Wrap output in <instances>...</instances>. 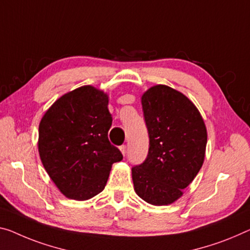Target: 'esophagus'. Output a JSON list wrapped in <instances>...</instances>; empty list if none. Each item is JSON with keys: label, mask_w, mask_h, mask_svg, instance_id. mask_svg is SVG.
I'll return each instance as SVG.
<instances>
[{"label": "esophagus", "mask_w": 250, "mask_h": 250, "mask_svg": "<svg viewBox=\"0 0 250 250\" xmlns=\"http://www.w3.org/2000/svg\"><path fill=\"white\" fill-rule=\"evenodd\" d=\"M120 149H121V152H122L123 155L126 154V145H122V146L120 147Z\"/></svg>", "instance_id": "obj_1"}]
</instances>
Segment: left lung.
<instances>
[{"label": "left lung", "instance_id": "8db88e82", "mask_svg": "<svg viewBox=\"0 0 250 250\" xmlns=\"http://www.w3.org/2000/svg\"><path fill=\"white\" fill-rule=\"evenodd\" d=\"M148 129L145 162L132 168L136 194L153 206L183 195L205 162L207 127L197 106L181 91L154 85L141 97Z\"/></svg>", "mask_w": 250, "mask_h": 250}]
</instances>
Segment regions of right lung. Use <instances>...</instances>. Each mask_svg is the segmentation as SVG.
Wrapping results in <instances>:
<instances>
[{"instance_id": "add662e5", "label": "right lung", "mask_w": 250, "mask_h": 250, "mask_svg": "<svg viewBox=\"0 0 250 250\" xmlns=\"http://www.w3.org/2000/svg\"><path fill=\"white\" fill-rule=\"evenodd\" d=\"M109 96L91 85L68 91L39 124L38 149L44 170L64 197L85 201L105 189L112 165L123 160L108 141Z\"/></svg>"}]
</instances>
